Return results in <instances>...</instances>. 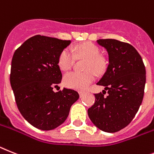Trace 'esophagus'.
Returning <instances> with one entry per match:
<instances>
[{
  "label": "esophagus",
  "instance_id": "1",
  "mask_svg": "<svg viewBox=\"0 0 154 154\" xmlns=\"http://www.w3.org/2000/svg\"><path fill=\"white\" fill-rule=\"evenodd\" d=\"M79 93H80V95H81V97H82L85 94V91H80Z\"/></svg>",
  "mask_w": 154,
  "mask_h": 154
}]
</instances>
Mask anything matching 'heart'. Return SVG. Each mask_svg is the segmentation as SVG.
Returning <instances> with one entry per match:
<instances>
[{"instance_id": "heart-1", "label": "heart", "mask_w": 154, "mask_h": 154, "mask_svg": "<svg viewBox=\"0 0 154 154\" xmlns=\"http://www.w3.org/2000/svg\"><path fill=\"white\" fill-rule=\"evenodd\" d=\"M99 48L94 44L87 42L81 44L72 50L69 48L63 49L60 52L58 59V64L63 70H69L73 66L75 59L85 58L84 72H69L63 77L64 85L70 88L76 90H85L95 80V73L99 74L104 71L106 65V59L99 55Z\"/></svg>"}]
</instances>
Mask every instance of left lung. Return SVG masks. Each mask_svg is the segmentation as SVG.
<instances>
[{"label": "left lung", "instance_id": "left-lung-1", "mask_svg": "<svg viewBox=\"0 0 154 154\" xmlns=\"http://www.w3.org/2000/svg\"><path fill=\"white\" fill-rule=\"evenodd\" d=\"M106 50L109 65L97 83L104 93L95 94V103L88 109L94 125L106 132H117L131 123L144 95L146 68L142 57L129 44L115 39L97 40Z\"/></svg>", "mask_w": 154, "mask_h": 154}]
</instances>
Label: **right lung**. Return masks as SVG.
<instances>
[{
    "label": "right lung",
    "instance_id": "obj_1",
    "mask_svg": "<svg viewBox=\"0 0 154 154\" xmlns=\"http://www.w3.org/2000/svg\"><path fill=\"white\" fill-rule=\"evenodd\" d=\"M71 41L36 35L16 49L11 60L10 83L19 112L31 125L44 131L66 120L78 92L53 88L61 83L59 55Z\"/></svg>",
    "mask_w": 154,
    "mask_h": 154
}]
</instances>
